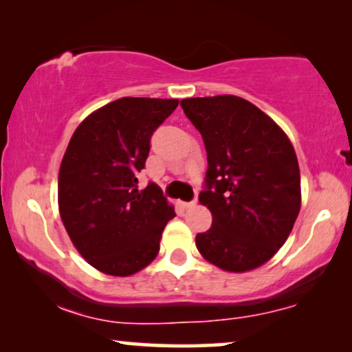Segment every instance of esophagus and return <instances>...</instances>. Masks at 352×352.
<instances>
[{
    "label": "esophagus",
    "mask_w": 352,
    "mask_h": 352,
    "mask_svg": "<svg viewBox=\"0 0 352 352\" xmlns=\"http://www.w3.org/2000/svg\"><path fill=\"white\" fill-rule=\"evenodd\" d=\"M195 205H197V199L192 201H182V206H184V208H192V206H195Z\"/></svg>",
    "instance_id": "esophagus-1"
}]
</instances>
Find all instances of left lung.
Listing matches in <instances>:
<instances>
[{"label":"left lung","mask_w":352,"mask_h":352,"mask_svg":"<svg viewBox=\"0 0 352 352\" xmlns=\"http://www.w3.org/2000/svg\"><path fill=\"white\" fill-rule=\"evenodd\" d=\"M181 107L208 160L199 200L213 223L197 234V248L223 271L256 269L285 243L300 213L295 148L272 118L237 96L182 99Z\"/></svg>","instance_id":"obj_1"}]
</instances>
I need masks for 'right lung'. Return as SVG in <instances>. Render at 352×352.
Masks as SVG:
<instances>
[{
    "label": "right lung",
    "mask_w": 352,
    "mask_h": 352,
    "mask_svg": "<svg viewBox=\"0 0 352 352\" xmlns=\"http://www.w3.org/2000/svg\"><path fill=\"white\" fill-rule=\"evenodd\" d=\"M177 99L122 98L75 129L59 170V211L75 248L91 266L126 277L148 266L176 216L160 187L138 189L151 138Z\"/></svg>",
    "instance_id": "right-lung-1"
}]
</instances>
